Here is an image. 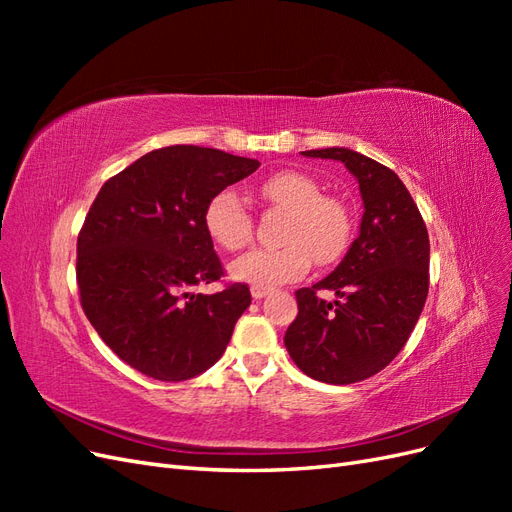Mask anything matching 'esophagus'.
I'll use <instances>...</instances> for the list:
<instances>
[{
  "label": "esophagus",
  "mask_w": 512,
  "mask_h": 512,
  "mask_svg": "<svg viewBox=\"0 0 512 512\" xmlns=\"http://www.w3.org/2000/svg\"><path fill=\"white\" fill-rule=\"evenodd\" d=\"M271 292H273V288H265V286H252V297H254L256 301L265 299L267 294H271Z\"/></svg>",
  "instance_id": "34e87169"
}]
</instances>
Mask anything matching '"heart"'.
I'll return each mask as SVG.
<instances>
[{"mask_svg": "<svg viewBox=\"0 0 512 512\" xmlns=\"http://www.w3.org/2000/svg\"><path fill=\"white\" fill-rule=\"evenodd\" d=\"M260 194L290 213L284 230L286 247L239 256L230 265L232 280L273 288L303 277L312 267V258L327 265L344 254L352 232L350 211L342 200L322 196L316 179L299 170H280L262 181ZM205 230L226 252H237L252 241V215L237 190H220L209 200Z\"/></svg>", "mask_w": 512, "mask_h": 512, "instance_id": "1", "label": "heart"}]
</instances>
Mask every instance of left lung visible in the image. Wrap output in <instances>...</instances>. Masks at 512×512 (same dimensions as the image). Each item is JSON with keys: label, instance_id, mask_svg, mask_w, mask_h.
Instances as JSON below:
<instances>
[{"label": "left lung", "instance_id": "1", "mask_svg": "<svg viewBox=\"0 0 512 512\" xmlns=\"http://www.w3.org/2000/svg\"><path fill=\"white\" fill-rule=\"evenodd\" d=\"M342 162L359 181L363 218L342 262L297 294L299 314L284 335L292 361L327 384L367 380L406 346L429 290V237L406 185L391 168L346 147L301 151ZM331 289L337 300L315 292Z\"/></svg>", "mask_w": 512, "mask_h": 512}]
</instances>
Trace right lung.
Masks as SVG:
<instances>
[{
	"instance_id": "obj_1",
	"label": "right lung",
	"mask_w": 512,
	"mask_h": 512,
	"mask_svg": "<svg viewBox=\"0 0 512 512\" xmlns=\"http://www.w3.org/2000/svg\"><path fill=\"white\" fill-rule=\"evenodd\" d=\"M258 166L175 145L145 153L98 192L76 243L81 305L104 344L141 374L190 380L224 354L252 294L247 284L194 292L224 275L205 207Z\"/></svg>"
}]
</instances>
